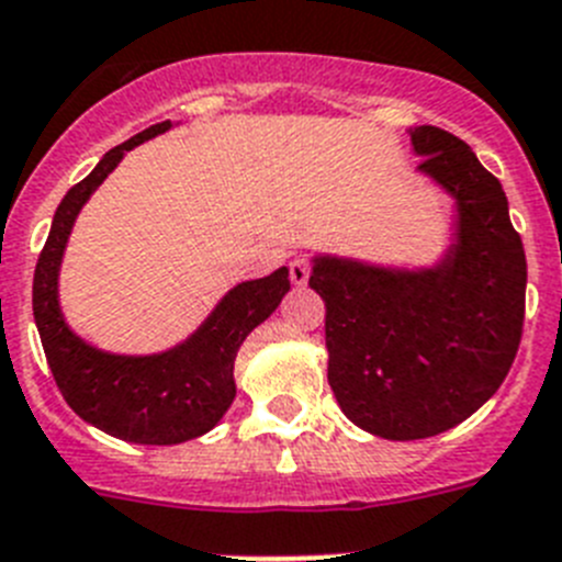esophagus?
<instances>
[{"instance_id": "obj_1", "label": "esophagus", "mask_w": 562, "mask_h": 562, "mask_svg": "<svg viewBox=\"0 0 562 562\" xmlns=\"http://www.w3.org/2000/svg\"><path fill=\"white\" fill-rule=\"evenodd\" d=\"M288 271H291V282H294V285H305V282H308V277H311L308 260H302V257L291 260Z\"/></svg>"}]
</instances>
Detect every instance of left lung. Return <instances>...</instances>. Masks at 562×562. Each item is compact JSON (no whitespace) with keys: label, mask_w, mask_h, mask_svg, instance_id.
Instances as JSON below:
<instances>
[{"label":"left lung","mask_w":562,"mask_h":562,"mask_svg":"<svg viewBox=\"0 0 562 562\" xmlns=\"http://www.w3.org/2000/svg\"><path fill=\"white\" fill-rule=\"evenodd\" d=\"M418 172L456 203L436 266L393 268L316 254L308 285L325 300L328 382L364 432L416 441L470 418L515 362L526 254L504 187L438 126L409 130Z\"/></svg>","instance_id":"1"}]
</instances>
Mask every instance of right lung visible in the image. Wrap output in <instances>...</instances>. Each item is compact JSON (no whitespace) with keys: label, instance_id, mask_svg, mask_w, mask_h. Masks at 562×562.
Returning a JSON list of instances; mask_svg holds the SVG:
<instances>
[{"label":"right lung","instance_id":"right-lung-1","mask_svg":"<svg viewBox=\"0 0 562 562\" xmlns=\"http://www.w3.org/2000/svg\"><path fill=\"white\" fill-rule=\"evenodd\" d=\"M166 130H172V121H160L110 149L65 194L33 274V319L65 402L87 424L121 441L158 447L192 441L226 416L237 393V350L260 322L274 314L291 288L285 266L262 280L237 282L189 339L160 353H110L72 334L58 302V271L72 223L124 155Z\"/></svg>","mask_w":562,"mask_h":562}]
</instances>
